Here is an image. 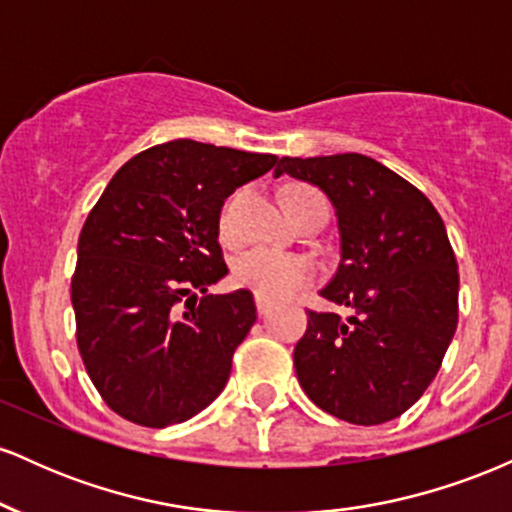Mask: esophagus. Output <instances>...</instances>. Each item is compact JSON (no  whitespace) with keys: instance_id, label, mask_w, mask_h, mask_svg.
Segmentation results:
<instances>
[{"instance_id":"34e87169","label":"esophagus","mask_w":512,"mask_h":512,"mask_svg":"<svg viewBox=\"0 0 512 512\" xmlns=\"http://www.w3.org/2000/svg\"><path fill=\"white\" fill-rule=\"evenodd\" d=\"M255 305H257V313H260V315H267L269 308H272V303H269L267 298H262V296H255Z\"/></svg>"}]
</instances>
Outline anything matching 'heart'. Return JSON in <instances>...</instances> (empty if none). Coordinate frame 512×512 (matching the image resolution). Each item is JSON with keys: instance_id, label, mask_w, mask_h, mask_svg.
Here are the masks:
<instances>
[{"instance_id": "b5f03b06", "label": "heart", "mask_w": 512, "mask_h": 512, "mask_svg": "<svg viewBox=\"0 0 512 512\" xmlns=\"http://www.w3.org/2000/svg\"><path fill=\"white\" fill-rule=\"evenodd\" d=\"M308 202H322L320 192L308 185H296L286 192L284 204L286 209H296ZM231 204L223 209L221 231L231 233ZM233 279L243 289H250L255 296L267 298V301H281L289 298L303 286H308L315 279V267L308 257L293 255V252H281L272 248H252L233 262Z\"/></svg>"}]
</instances>
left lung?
Returning <instances> with one entry per match:
<instances>
[{"instance_id": "8db88e82", "label": "left lung", "mask_w": 512, "mask_h": 512, "mask_svg": "<svg viewBox=\"0 0 512 512\" xmlns=\"http://www.w3.org/2000/svg\"><path fill=\"white\" fill-rule=\"evenodd\" d=\"M313 182L337 209L342 260L320 291L354 310H308L293 349L298 383L327 414L358 426L397 419L436 378L457 330L460 274L424 192L363 154L284 156L274 175Z\"/></svg>"}]
</instances>
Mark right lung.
I'll use <instances>...</instances> for the list:
<instances>
[{
	"label": "right lung",
	"mask_w": 512,
	"mask_h": 512,
	"mask_svg": "<svg viewBox=\"0 0 512 512\" xmlns=\"http://www.w3.org/2000/svg\"><path fill=\"white\" fill-rule=\"evenodd\" d=\"M276 161L175 139L129 158L88 214L72 276L76 346L122 419L182 424L226 387L257 313L248 289L207 293L228 274L219 216Z\"/></svg>",
	"instance_id": "right-lung-1"
}]
</instances>
